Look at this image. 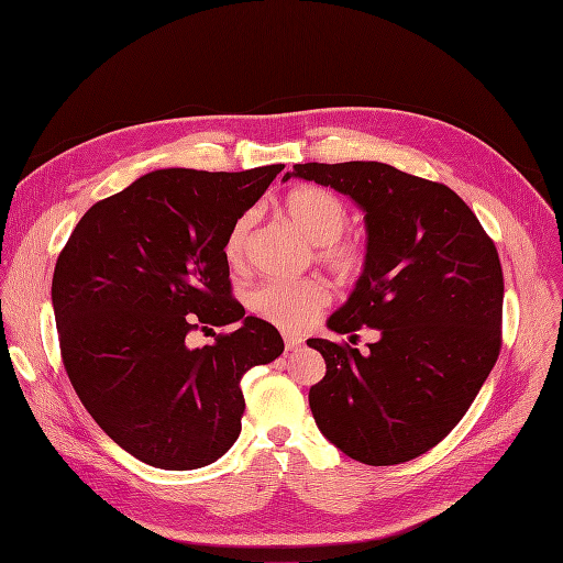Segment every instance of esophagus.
I'll return each mask as SVG.
<instances>
[{
    "label": "esophagus",
    "mask_w": 563,
    "mask_h": 563,
    "mask_svg": "<svg viewBox=\"0 0 563 563\" xmlns=\"http://www.w3.org/2000/svg\"><path fill=\"white\" fill-rule=\"evenodd\" d=\"M285 349H287V351H301V349H303V340L297 338V335L287 333V335H285Z\"/></svg>",
    "instance_id": "1"
}]
</instances>
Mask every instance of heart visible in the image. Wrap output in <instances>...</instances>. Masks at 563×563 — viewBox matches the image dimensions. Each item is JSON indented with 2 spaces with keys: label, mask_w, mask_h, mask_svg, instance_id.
<instances>
[{
  "label": "heart",
  "mask_w": 563,
  "mask_h": 563,
  "mask_svg": "<svg viewBox=\"0 0 563 563\" xmlns=\"http://www.w3.org/2000/svg\"><path fill=\"white\" fill-rule=\"evenodd\" d=\"M285 214L314 244V257L338 278L363 274L367 251L356 236H344L346 207L338 196L319 187H297L285 196ZM253 214L246 212L232 223L223 242V257L230 266L246 260ZM253 310L283 331H306L329 303V289L319 278L274 280L253 291Z\"/></svg>",
  "instance_id": "heart-1"
}]
</instances>
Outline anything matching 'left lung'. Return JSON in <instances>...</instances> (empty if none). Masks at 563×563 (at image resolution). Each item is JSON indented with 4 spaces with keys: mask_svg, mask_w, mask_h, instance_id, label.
Instances as JSON below:
<instances>
[{
    "mask_svg": "<svg viewBox=\"0 0 563 563\" xmlns=\"http://www.w3.org/2000/svg\"><path fill=\"white\" fill-rule=\"evenodd\" d=\"M291 175L351 196L365 212L367 262L335 333L376 329L363 356L312 338L327 376L310 388L317 427L367 465L418 459L467 412L501 349L505 276L475 212L445 185L380 162L297 164Z\"/></svg>",
    "mask_w": 563,
    "mask_h": 563,
    "instance_id": "left-lung-1",
    "label": "left lung"
}]
</instances>
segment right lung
Masks as SVG:
<instances>
[{
    "label": "right lung",
    "instance_id": "add662e5",
    "mask_svg": "<svg viewBox=\"0 0 563 563\" xmlns=\"http://www.w3.org/2000/svg\"><path fill=\"white\" fill-rule=\"evenodd\" d=\"M285 164L242 173L153 170L88 210L52 278L68 378L100 429L139 461L196 470L242 431L240 380L285 344L232 297L223 242ZM242 318L236 332L214 325ZM212 345L191 350L189 332Z\"/></svg>",
    "mask_w": 563,
    "mask_h": 563
}]
</instances>
